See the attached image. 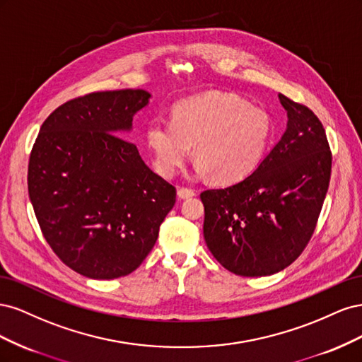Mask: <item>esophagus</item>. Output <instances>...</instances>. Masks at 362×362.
Returning a JSON list of instances; mask_svg holds the SVG:
<instances>
[{"instance_id":"1","label":"esophagus","mask_w":362,"mask_h":362,"mask_svg":"<svg viewBox=\"0 0 362 362\" xmlns=\"http://www.w3.org/2000/svg\"><path fill=\"white\" fill-rule=\"evenodd\" d=\"M196 194L194 190L192 189H187V187H178V198L181 199H189V198H193V196Z\"/></svg>"}]
</instances>
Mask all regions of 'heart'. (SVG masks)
Returning <instances> with one entry per match:
<instances>
[{
    "label": "heart",
    "mask_w": 362,
    "mask_h": 362,
    "mask_svg": "<svg viewBox=\"0 0 362 362\" xmlns=\"http://www.w3.org/2000/svg\"><path fill=\"white\" fill-rule=\"evenodd\" d=\"M270 140L267 112L223 92L182 100L172 107L169 124L156 119L145 131V141L163 177H173L193 146L198 170L221 184L249 177L264 158Z\"/></svg>",
    "instance_id": "1"
}]
</instances>
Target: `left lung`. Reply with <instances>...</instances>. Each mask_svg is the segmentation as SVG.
<instances>
[{
	"label": "left lung",
	"mask_w": 362,
	"mask_h": 362,
	"mask_svg": "<svg viewBox=\"0 0 362 362\" xmlns=\"http://www.w3.org/2000/svg\"><path fill=\"white\" fill-rule=\"evenodd\" d=\"M279 101L287 129L254 173L201 193L205 243L240 276L288 267L311 240L329 187L332 154L319 117L282 93Z\"/></svg>",
	"instance_id": "obj_1"
}]
</instances>
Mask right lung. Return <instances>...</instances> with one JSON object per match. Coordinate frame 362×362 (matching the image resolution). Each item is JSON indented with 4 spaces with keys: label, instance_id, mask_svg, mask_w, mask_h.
I'll return each instance as SVG.
<instances>
[{
    "label": "right lung",
    "instance_id": "1",
    "mask_svg": "<svg viewBox=\"0 0 362 362\" xmlns=\"http://www.w3.org/2000/svg\"><path fill=\"white\" fill-rule=\"evenodd\" d=\"M149 98L141 89L75 98L45 119L33 145L28 194L42 234L83 276L134 272L177 199V189L120 137Z\"/></svg>",
    "mask_w": 362,
    "mask_h": 362
}]
</instances>
